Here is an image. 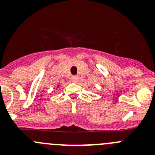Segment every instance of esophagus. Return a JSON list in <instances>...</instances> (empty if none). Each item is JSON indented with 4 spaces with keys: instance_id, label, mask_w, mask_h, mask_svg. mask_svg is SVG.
Masks as SVG:
<instances>
[{
    "instance_id": "esophagus-1",
    "label": "esophagus",
    "mask_w": 155,
    "mask_h": 155,
    "mask_svg": "<svg viewBox=\"0 0 155 155\" xmlns=\"http://www.w3.org/2000/svg\"><path fill=\"white\" fill-rule=\"evenodd\" d=\"M79 79H80L79 76H73V80L75 81V82H78V81L79 80Z\"/></svg>"
}]
</instances>
